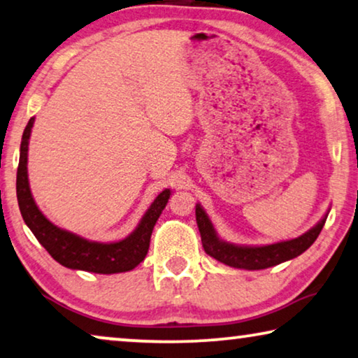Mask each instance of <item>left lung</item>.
Returning a JSON list of instances; mask_svg holds the SVG:
<instances>
[{
	"label": "left lung",
	"instance_id": "obj_1",
	"mask_svg": "<svg viewBox=\"0 0 358 358\" xmlns=\"http://www.w3.org/2000/svg\"><path fill=\"white\" fill-rule=\"evenodd\" d=\"M195 217L201 236V243H203L205 252L210 257L232 268L265 269L279 265L282 262L292 260V258L299 257L300 253L307 250L317 241L328 216H324L317 226H313L312 229L297 237V239L271 243V245L263 247H243L221 241L216 236L213 224H211V221L200 205L195 206Z\"/></svg>",
	"mask_w": 358,
	"mask_h": 358
}]
</instances>
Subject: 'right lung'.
I'll return each mask as SVG.
<instances>
[{
  "mask_svg": "<svg viewBox=\"0 0 358 358\" xmlns=\"http://www.w3.org/2000/svg\"><path fill=\"white\" fill-rule=\"evenodd\" d=\"M32 126L34 117H30L29 124L24 129L22 142H20L17 180H15L19 210L25 224L34 232V236L37 237L41 245L46 248V252L66 268L100 274L131 271L138 263L143 262L145 255H147L153 227L168 203L171 190L164 189L150 205V208L143 215L142 221L138 222L136 231L119 242H92L80 236L72 234L69 231L59 229L58 226L46 220L43 213L38 210V206L35 205L32 194H30L27 178V152Z\"/></svg>",
  "mask_w": 358,
  "mask_h": 358,
  "instance_id": "obj_1",
  "label": "right lung"
}]
</instances>
